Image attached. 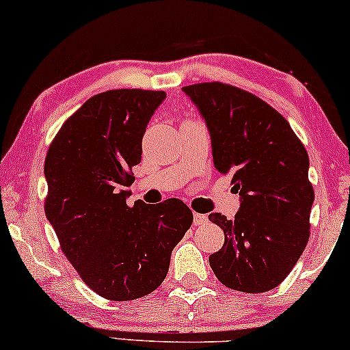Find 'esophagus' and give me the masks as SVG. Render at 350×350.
<instances>
[{"label": "esophagus", "instance_id": "esophagus-1", "mask_svg": "<svg viewBox=\"0 0 350 350\" xmlns=\"http://www.w3.org/2000/svg\"><path fill=\"white\" fill-rule=\"evenodd\" d=\"M193 221H194V225H196V226L206 225L207 221H208V217L204 215V214H194L193 215Z\"/></svg>", "mask_w": 350, "mask_h": 350}]
</instances>
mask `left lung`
<instances>
[{
	"label": "left lung",
	"mask_w": 350,
	"mask_h": 350,
	"mask_svg": "<svg viewBox=\"0 0 350 350\" xmlns=\"http://www.w3.org/2000/svg\"><path fill=\"white\" fill-rule=\"evenodd\" d=\"M183 93L206 122L215 169L233 175L239 193L233 220L208 217L225 233L208 264L226 288L270 291L297 264L310 234L315 194L306 148L280 112L244 90L212 81Z\"/></svg>",
	"instance_id": "obj_1"
}]
</instances>
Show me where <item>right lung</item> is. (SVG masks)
I'll return each instance as SVG.
<instances>
[{
  "label": "right lung",
  "mask_w": 350,
  "mask_h": 350,
  "mask_svg": "<svg viewBox=\"0 0 350 350\" xmlns=\"http://www.w3.org/2000/svg\"><path fill=\"white\" fill-rule=\"evenodd\" d=\"M165 92L111 90L61 126L44 161L46 219L61 249L94 293L135 301L165 280L172 251L193 224L180 199L130 207L131 167Z\"/></svg>",
  "instance_id": "add662e5"
}]
</instances>
